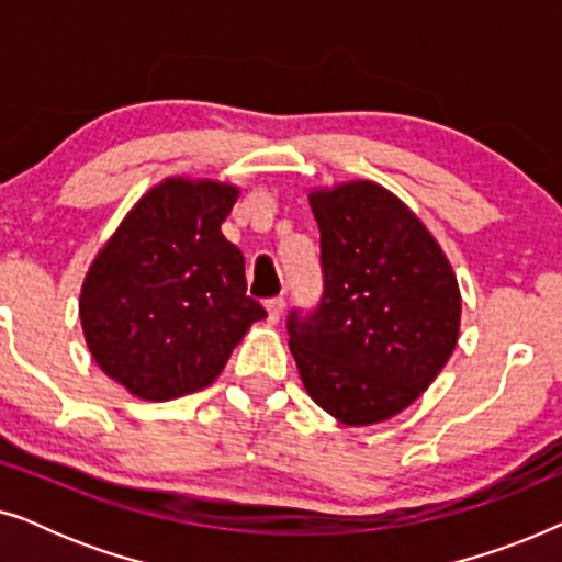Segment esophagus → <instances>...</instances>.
Wrapping results in <instances>:
<instances>
[{
	"label": "esophagus",
	"instance_id": "obj_1",
	"mask_svg": "<svg viewBox=\"0 0 562 562\" xmlns=\"http://www.w3.org/2000/svg\"><path fill=\"white\" fill-rule=\"evenodd\" d=\"M266 312H268V322H271V325H276V322H279L281 314H283V299L281 296L268 299Z\"/></svg>",
	"mask_w": 562,
	"mask_h": 562
}]
</instances>
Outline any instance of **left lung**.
<instances>
[{
	"label": "left lung",
	"mask_w": 562,
	"mask_h": 562,
	"mask_svg": "<svg viewBox=\"0 0 562 562\" xmlns=\"http://www.w3.org/2000/svg\"><path fill=\"white\" fill-rule=\"evenodd\" d=\"M325 294L289 317L306 394L348 427L396 417L429 389L460 333V289L440 243L375 181L310 191Z\"/></svg>",
	"instance_id": "8db88e82"
}]
</instances>
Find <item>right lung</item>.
Here are the masks:
<instances>
[{"instance_id":"1","label":"right lung","mask_w":562,"mask_h":562,"mask_svg":"<svg viewBox=\"0 0 562 562\" xmlns=\"http://www.w3.org/2000/svg\"><path fill=\"white\" fill-rule=\"evenodd\" d=\"M235 183L171 176L137 199L81 283L97 366L145 402L206 389L266 310L245 294V258L222 235Z\"/></svg>"}]
</instances>
